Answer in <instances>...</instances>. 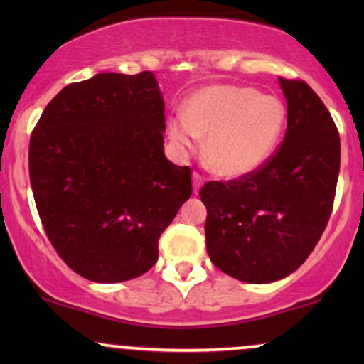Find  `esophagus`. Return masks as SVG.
Instances as JSON below:
<instances>
[{"instance_id": "1", "label": "esophagus", "mask_w": 364, "mask_h": 364, "mask_svg": "<svg viewBox=\"0 0 364 364\" xmlns=\"http://www.w3.org/2000/svg\"><path fill=\"white\" fill-rule=\"evenodd\" d=\"M192 183H193V192H198V188L202 187V183H203V177L200 176V173L198 172H193L192 173Z\"/></svg>"}]
</instances>
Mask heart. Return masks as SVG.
Returning <instances> with one entry per match:
<instances>
[{
	"label": "heart",
	"instance_id": "obj_1",
	"mask_svg": "<svg viewBox=\"0 0 364 364\" xmlns=\"http://www.w3.org/2000/svg\"><path fill=\"white\" fill-rule=\"evenodd\" d=\"M287 124L280 99L257 89L213 86L193 94L186 114L168 122L171 139L183 151H197L212 172L237 178L255 172L275 151Z\"/></svg>",
	"mask_w": 364,
	"mask_h": 364
}]
</instances>
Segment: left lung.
I'll list each match as a JSON object with an SVG mask.
<instances>
[{"instance_id": "obj_1", "label": "left lung", "mask_w": 364, "mask_h": 364, "mask_svg": "<svg viewBox=\"0 0 364 364\" xmlns=\"http://www.w3.org/2000/svg\"><path fill=\"white\" fill-rule=\"evenodd\" d=\"M287 132L258 171L200 188L213 265L247 283L296 270L330 220L340 173V134L318 94L301 79L278 77Z\"/></svg>"}]
</instances>
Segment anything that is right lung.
Instances as JSON below:
<instances>
[{"label": "right lung", "instance_id": "add662e5", "mask_svg": "<svg viewBox=\"0 0 364 364\" xmlns=\"http://www.w3.org/2000/svg\"><path fill=\"white\" fill-rule=\"evenodd\" d=\"M157 79L102 73L63 87L29 139L44 232L84 278L117 283L156 265L159 238L192 196L191 167L164 156Z\"/></svg>", "mask_w": 364, "mask_h": 364}]
</instances>
